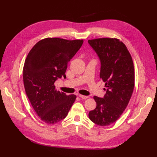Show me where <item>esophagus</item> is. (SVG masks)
<instances>
[{"instance_id":"34e87169","label":"esophagus","mask_w":157,"mask_h":157,"mask_svg":"<svg viewBox=\"0 0 157 157\" xmlns=\"http://www.w3.org/2000/svg\"><path fill=\"white\" fill-rule=\"evenodd\" d=\"M78 96L80 97V98H83V99H86V98H87L88 97V96H85V95H81V94H79L78 95Z\"/></svg>"}]
</instances>
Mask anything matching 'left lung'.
Instances as JSON below:
<instances>
[{
    "label": "left lung",
    "mask_w": 157,
    "mask_h": 157,
    "mask_svg": "<svg viewBox=\"0 0 157 157\" xmlns=\"http://www.w3.org/2000/svg\"><path fill=\"white\" fill-rule=\"evenodd\" d=\"M101 61L100 78L105 83L103 98L94 96L97 106L89 118L95 124L107 126L116 121L126 109L134 88L135 72L127 48L118 39L88 40Z\"/></svg>",
    "instance_id": "obj_1"
}]
</instances>
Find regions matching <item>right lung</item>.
Instances as JSON below:
<instances>
[{"instance_id":"add662e5","label":"right lung","mask_w":157,"mask_h":157,"mask_svg":"<svg viewBox=\"0 0 157 157\" xmlns=\"http://www.w3.org/2000/svg\"><path fill=\"white\" fill-rule=\"evenodd\" d=\"M83 43V40L46 38L39 40L25 61L23 79L26 94L35 112L48 124L64 119L76 100L74 94L57 91L54 85L65 76L68 62Z\"/></svg>"}]
</instances>
